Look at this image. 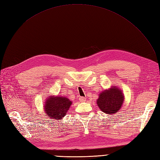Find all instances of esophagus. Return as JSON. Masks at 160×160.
Returning a JSON list of instances; mask_svg holds the SVG:
<instances>
[{
	"instance_id": "obj_1",
	"label": "esophagus",
	"mask_w": 160,
	"mask_h": 160,
	"mask_svg": "<svg viewBox=\"0 0 160 160\" xmlns=\"http://www.w3.org/2000/svg\"><path fill=\"white\" fill-rule=\"evenodd\" d=\"M79 101L81 102H84L86 101V98H84V97H80L79 98Z\"/></svg>"
}]
</instances>
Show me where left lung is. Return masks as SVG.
Returning <instances> with one entry per match:
<instances>
[{"label": "left lung", "instance_id": "1", "mask_svg": "<svg viewBox=\"0 0 160 160\" xmlns=\"http://www.w3.org/2000/svg\"><path fill=\"white\" fill-rule=\"evenodd\" d=\"M124 100L122 90L117 87L112 86L99 94L96 103L102 112L108 115H114L120 109Z\"/></svg>", "mask_w": 160, "mask_h": 160}]
</instances>
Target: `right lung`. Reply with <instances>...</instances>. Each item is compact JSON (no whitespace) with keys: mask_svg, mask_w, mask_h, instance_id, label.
<instances>
[{"mask_svg":"<svg viewBox=\"0 0 160 160\" xmlns=\"http://www.w3.org/2000/svg\"><path fill=\"white\" fill-rule=\"evenodd\" d=\"M72 104V102L66 97L52 95L46 99L43 109L46 116L60 120L66 116Z\"/></svg>","mask_w":160,"mask_h":160,"instance_id":"obj_1","label":"right lung"}]
</instances>
